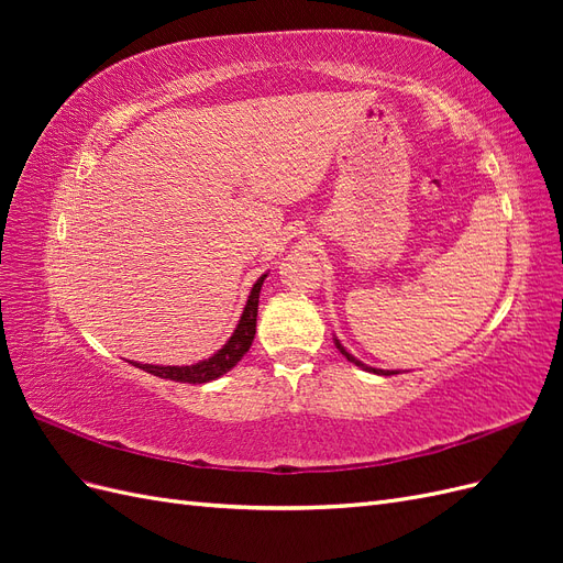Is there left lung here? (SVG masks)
Segmentation results:
<instances>
[{"mask_svg": "<svg viewBox=\"0 0 563 563\" xmlns=\"http://www.w3.org/2000/svg\"><path fill=\"white\" fill-rule=\"evenodd\" d=\"M333 343H335V347L340 350V354H343L347 362H352L354 366H360V368H364V371H368V373H376V376H397V373H399V371H385V368H373V366H368V364L360 362V360H356V356H354V354H350V352H347V350L343 347V343H340V340H338L335 335H333Z\"/></svg>", "mask_w": 563, "mask_h": 563, "instance_id": "left-lung-1", "label": "left lung"}]
</instances>
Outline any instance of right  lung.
Returning a JSON list of instances; mask_svg holds the SVG:
<instances>
[{
  "mask_svg": "<svg viewBox=\"0 0 563 563\" xmlns=\"http://www.w3.org/2000/svg\"><path fill=\"white\" fill-rule=\"evenodd\" d=\"M267 275H261L251 286V294L246 298L244 312L236 321V327L232 335L228 338V343L220 347L216 354H211L209 360H201L197 364H187V366H159V364H141V362H129L135 368H143L152 376L164 378V380H174V383H190V385H201V383H211L220 376H225L230 368L236 366V362L249 352L253 335H255V319H258V298H261V288Z\"/></svg>",
  "mask_w": 563,
  "mask_h": 563,
  "instance_id": "add662e5",
  "label": "right lung"
}]
</instances>
